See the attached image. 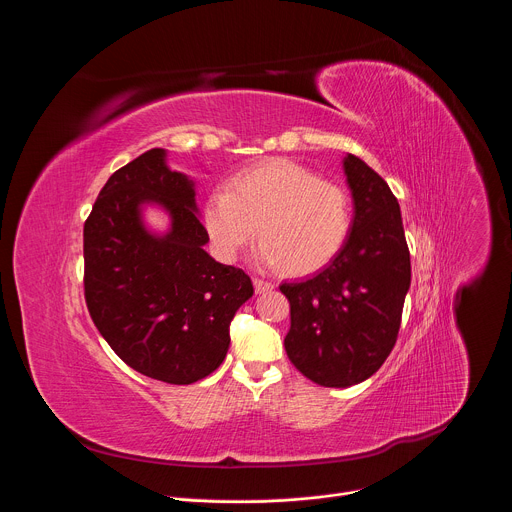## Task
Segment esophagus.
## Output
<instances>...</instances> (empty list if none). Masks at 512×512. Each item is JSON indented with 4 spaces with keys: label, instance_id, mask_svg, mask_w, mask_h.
I'll return each mask as SVG.
<instances>
[{
    "label": "esophagus",
    "instance_id": "34e87169",
    "mask_svg": "<svg viewBox=\"0 0 512 512\" xmlns=\"http://www.w3.org/2000/svg\"><path fill=\"white\" fill-rule=\"evenodd\" d=\"M253 285H255L257 294H265V291H271V289H273V283H271V281H265V279H259V277L253 279Z\"/></svg>",
    "mask_w": 512,
    "mask_h": 512
}]
</instances>
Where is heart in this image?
Masks as SVG:
<instances>
[{"instance_id":"obj_1","label":"heart","mask_w":512,"mask_h":512,"mask_svg":"<svg viewBox=\"0 0 512 512\" xmlns=\"http://www.w3.org/2000/svg\"><path fill=\"white\" fill-rule=\"evenodd\" d=\"M202 225L221 261H235L253 241L261 259L287 275H310L344 247L352 210L346 190L291 160H269L214 190Z\"/></svg>"}]
</instances>
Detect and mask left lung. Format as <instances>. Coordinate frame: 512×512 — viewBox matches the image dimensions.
<instances>
[{"label":"left lung","mask_w":512,"mask_h":512,"mask_svg":"<svg viewBox=\"0 0 512 512\" xmlns=\"http://www.w3.org/2000/svg\"><path fill=\"white\" fill-rule=\"evenodd\" d=\"M354 221L342 251L320 273L281 283L289 302L285 352L322 387H350L375 375L391 354L411 261L401 210L387 182L360 158H344Z\"/></svg>","instance_id":"1"}]
</instances>
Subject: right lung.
<instances>
[{"label":"right lung","mask_w":512,"mask_h":512,"mask_svg":"<svg viewBox=\"0 0 512 512\" xmlns=\"http://www.w3.org/2000/svg\"><path fill=\"white\" fill-rule=\"evenodd\" d=\"M162 203L173 229L154 238L138 206ZM196 216L194 184L154 148L119 168L101 188L83 229L89 314L129 367L170 385H190L221 367L229 324L253 296L251 277L214 261Z\"/></svg>","instance_id":"1"}]
</instances>
